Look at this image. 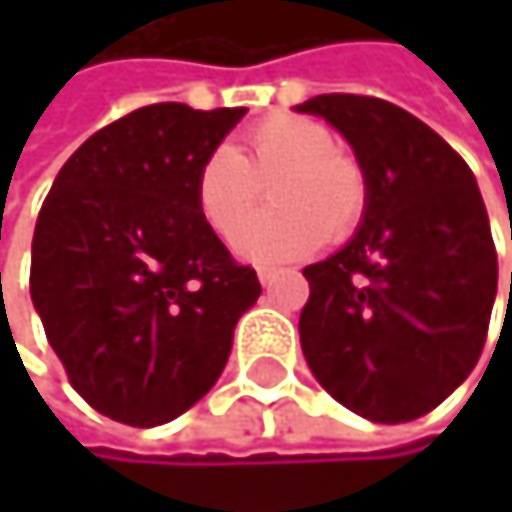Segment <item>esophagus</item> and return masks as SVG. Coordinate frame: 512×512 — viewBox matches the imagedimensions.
<instances>
[{
    "mask_svg": "<svg viewBox=\"0 0 512 512\" xmlns=\"http://www.w3.org/2000/svg\"><path fill=\"white\" fill-rule=\"evenodd\" d=\"M276 276H279V270H276V267H261V270H258L261 285H273V282H276Z\"/></svg>",
    "mask_w": 512,
    "mask_h": 512,
    "instance_id": "1",
    "label": "esophagus"
}]
</instances>
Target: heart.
<instances>
[{
  "label": "heart",
  "instance_id": "obj_1",
  "mask_svg": "<svg viewBox=\"0 0 512 512\" xmlns=\"http://www.w3.org/2000/svg\"><path fill=\"white\" fill-rule=\"evenodd\" d=\"M267 183L274 184V208L242 225ZM193 202L221 239L243 227L233 245L245 261L282 264L304 258L325 239L353 236L368 208V178L325 122L276 113L251 125L236 153L218 147L202 159Z\"/></svg>",
  "mask_w": 512,
  "mask_h": 512
}]
</instances>
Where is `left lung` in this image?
<instances>
[{"instance_id": "1", "label": "left lung", "mask_w": 512, "mask_h": 512, "mask_svg": "<svg viewBox=\"0 0 512 512\" xmlns=\"http://www.w3.org/2000/svg\"><path fill=\"white\" fill-rule=\"evenodd\" d=\"M298 110L338 128L368 178L359 233L304 270L307 365L356 415L415 421L485 347L498 251L476 178L430 125L381 97L319 94Z\"/></svg>"}]
</instances>
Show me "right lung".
<instances>
[{
    "label": "right lung",
    "mask_w": 512,
    "mask_h": 512,
    "mask_svg": "<svg viewBox=\"0 0 512 512\" xmlns=\"http://www.w3.org/2000/svg\"><path fill=\"white\" fill-rule=\"evenodd\" d=\"M245 107L150 104L64 162L33 233L30 298L73 390L156 427L221 378L258 273L199 218L193 181Z\"/></svg>",
    "instance_id": "1"
}]
</instances>
